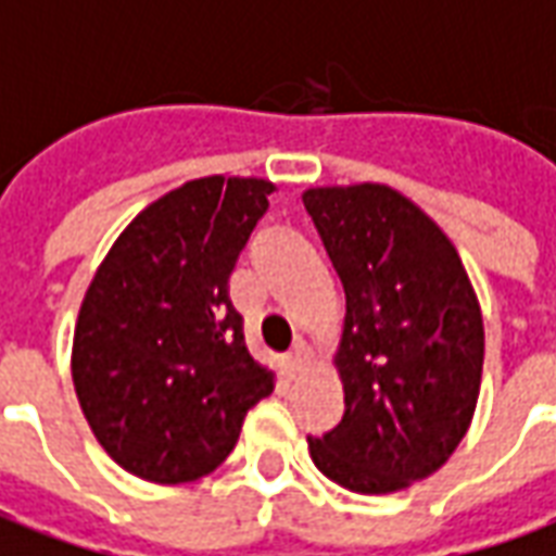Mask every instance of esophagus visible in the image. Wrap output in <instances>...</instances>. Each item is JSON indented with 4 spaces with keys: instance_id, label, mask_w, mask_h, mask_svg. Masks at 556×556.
Returning a JSON list of instances; mask_svg holds the SVG:
<instances>
[{
    "instance_id": "34e87169",
    "label": "esophagus",
    "mask_w": 556,
    "mask_h": 556,
    "mask_svg": "<svg viewBox=\"0 0 556 556\" xmlns=\"http://www.w3.org/2000/svg\"><path fill=\"white\" fill-rule=\"evenodd\" d=\"M306 361H309V349H306V343H301V340H298V343L289 349L286 361H282V370H286V376H289V379H294L298 372L304 370Z\"/></svg>"
}]
</instances>
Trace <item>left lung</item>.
Segmentation results:
<instances>
[{"label":"left lung","mask_w":556,"mask_h":556,"mask_svg":"<svg viewBox=\"0 0 556 556\" xmlns=\"http://www.w3.org/2000/svg\"><path fill=\"white\" fill-rule=\"evenodd\" d=\"M345 291L337 372L343 421L306 437L325 476L355 494H391L433 476L469 430L484 325L454 243L382 184L304 192Z\"/></svg>","instance_id":"obj_1"}]
</instances>
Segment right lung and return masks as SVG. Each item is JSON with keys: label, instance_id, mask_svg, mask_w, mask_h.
Masks as SVG:
<instances>
[{"label": "right lung", "instance_id": "1", "mask_svg": "<svg viewBox=\"0 0 556 556\" xmlns=\"http://www.w3.org/2000/svg\"><path fill=\"white\" fill-rule=\"evenodd\" d=\"M274 189L258 177L189 180L126 225L89 282L72 379L96 440L138 479L213 472L274 391L228 298Z\"/></svg>", "mask_w": 556, "mask_h": 556}]
</instances>
